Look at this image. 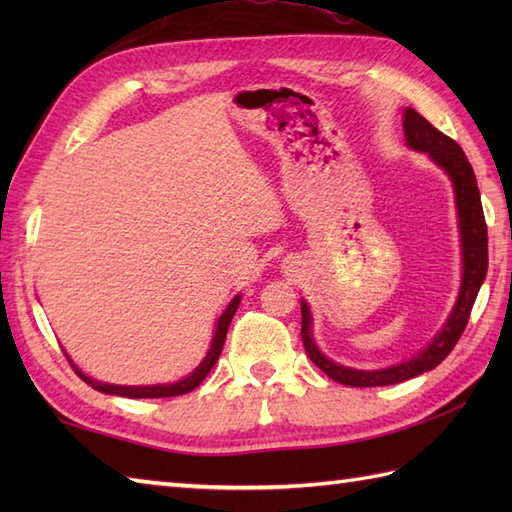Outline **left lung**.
<instances>
[{"instance_id":"left-lung-1","label":"left lung","mask_w":512,"mask_h":512,"mask_svg":"<svg viewBox=\"0 0 512 512\" xmlns=\"http://www.w3.org/2000/svg\"><path fill=\"white\" fill-rule=\"evenodd\" d=\"M402 127H405L407 145L416 151L429 154L431 160L438 167L449 173L455 191V206H458V222H460V237H462V286L458 301L449 314L447 323L436 334L424 350L416 356L409 358L405 363L391 365L385 369H352L343 367L339 363L325 358L317 343L312 339V317L306 301H301V339L303 347L310 361L317 365L323 374H328L332 380L347 387H383V385H396L402 380H409L413 376H420L429 369L438 367L444 358L451 354L455 343L469 323L473 303L480 292L486 268H488V235H486V220L482 211V198L480 189H477V180L471 162L466 160L462 147L455 143L453 138L442 134L440 129L433 127L427 118L420 116L416 110L407 107L405 118H402Z\"/></svg>"}]
</instances>
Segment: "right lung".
<instances>
[{
	"label": "right lung",
	"mask_w": 512,
	"mask_h": 512,
	"mask_svg": "<svg viewBox=\"0 0 512 512\" xmlns=\"http://www.w3.org/2000/svg\"><path fill=\"white\" fill-rule=\"evenodd\" d=\"M239 308V295L228 303L224 314L220 319H217V325H215V336H213V343H211V350L206 352L204 361L193 369V374H189L187 378L178 380V383H167V385H145V387H127V385H110V383H101V380H94L90 376H85L79 367H76L70 356L68 361L70 365L74 367V372L79 374L85 383H88L92 389L101 391V394H112V396H125V398H169V396H182V394H189V391H193L195 387H198L202 380L206 378V374L211 372L213 365L217 358H220L222 354V347H224V341H226V332H228V325H231L233 321V314L235 310Z\"/></svg>",
	"instance_id": "add662e5"
}]
</instances>
